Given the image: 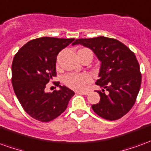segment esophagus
<instances>
[{"instance_id":"34e87169","label":"esophagus","mask_w":151,"mask_h":151,"mask_svg":"<svg viewBox=\"0 0 151 151\" xmlns=\"http://www.w3.org/2000/svg\"><path fill=\"white\" fill-rule=\"evenodd\" d=\"M77 92L79 93V94H82V95H87L89 93H90L88 91H77Z\"/></svg>"}]
</instances>
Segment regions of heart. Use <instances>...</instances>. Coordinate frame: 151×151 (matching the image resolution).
<instances>
[{
    "mask_svg": "<svg viewBox=\"0 0 151 151\" xmlns=\"http://www.w3.org/2000/svg\"><path fill=\"white\" fill-rule=\"evenodd\" d=\"M91 81V78L86 73H69L64 78V82L69 87L82 90Z\"/></svg>",
    "mask_w": 151,
    "mask_h": 151,
    "instance_id": "heart-1",
    "label": "heart"
}]
</instances>
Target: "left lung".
<instances>
[{
	"label": "left lung",
	"instance_id": "1",
	"mask_svg": "<svg viewBox=\"0 0 151 151\" xmlns=\"http://www.w3.org/2000/svg\"><path fill=\"white\" fill-rule=\"evenodd\" d=\"M81 44L93 51L101 62L99 79L95 84L99 104L91 106L93 111L108 120H118L130 111L138 95L142 74L135 54L119 40L99 36L78 39L73 45Z\"/></svg>",
	"mask_w": 151,
	"mask_h": 151
}]
</instances>
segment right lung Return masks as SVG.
I'll use <instances>...</instances> for the list:
<instances>
[{
	"label": "right lung",
	"mask_w": 151,
	"mask_h": 151,
	"mask_svg": "<svg viewBox=\"0 0 151 151\" xmlns=\"http://www.w3.org/2000/svg\"><path fill=\"white\" fill-rule=\"evenodd\" d=\"M74 39L42 37L18 50L12 64V85L25 111L41 122H48L65 111L74 92L59 85V91L47 92L46 84L56 77V56Z\"/></svg>",
	"instance_id": "right-lung-1"
}]
</instances>
